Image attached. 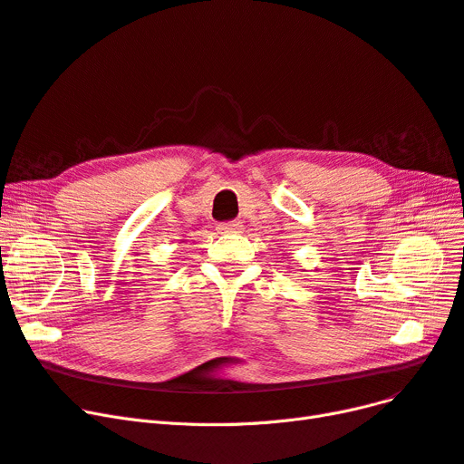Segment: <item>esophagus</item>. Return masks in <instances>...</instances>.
Segmentation results:
<instances>
[{
	"instance_id": "34e87169",
	"label": "esophagus",
	"mask_w": 464,
	"mask_h": 464,
	"mask_svg": "<svg viewBox=\"0 0 464 464\" xmlns=\"http://www.w3.org/2000/svg\"><path fill=\"white\" fill-rule=\"evenodd\" d=\"M241 227L243 226L238 221H223V223H219L216 229L221 235H229V233H238V231H241Z\"/></svg>"
}]
</instances>
